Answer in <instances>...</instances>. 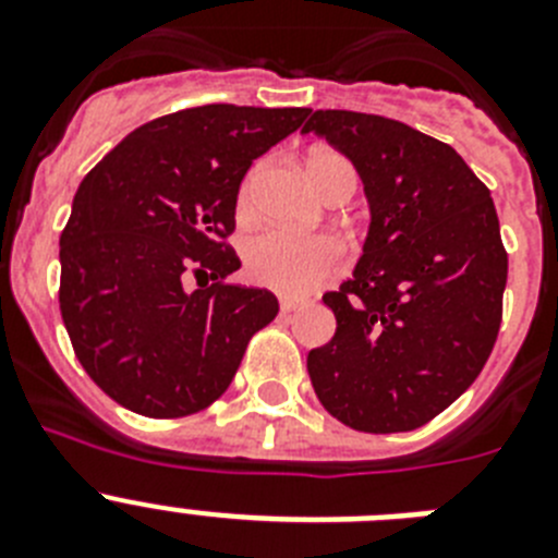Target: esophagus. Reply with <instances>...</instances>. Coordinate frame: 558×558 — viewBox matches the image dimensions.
<instances>
[{
	"instance_id": "obj_1",
	"label": "esophagus",
	"mask_w": 558,
	"mask_h": 558,
	"mask_svg": "<svg viewBox=\"0 0 558 558\" xmlns=\"http://www.w3.org/2000/svg\"><path fill=\"white\" fill-rule=\"evenodd\" d=\"M295 307H299V299H290V295H282V299H279V310H282V313H293Z\"/></svg>"
}]
</instances>
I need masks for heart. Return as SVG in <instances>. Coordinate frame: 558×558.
I'll list each match as a JSON object with an SVG mask.
<instances>
[{
	"label": "heart",
	"instance_id": "obj_1",
	"mask_svg": "<svg viewBox=\"0 0 558 558\" xmlns=\"http://www.w3.org/2000/svg\"><path fill=\"white\" fill-rule=\"evenodd\" d=\"M307 170L318 190H327L335 175H354V167L340 153L318 150L307 159ZM259 167L245 175L240 186V209L248 211L254 201ZM245 274L259 288L284 295H302L332 279L343 265V245L327 234H293V231L268 229L254 234L243 251Z\"/></svg>",
	"mask_w": 558,
	"mask_h": 558
}]
</instances>
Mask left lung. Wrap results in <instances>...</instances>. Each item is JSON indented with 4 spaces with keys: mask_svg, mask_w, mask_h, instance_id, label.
<instances>
[{
    "mask_svg": "<svg viewBox=\"0 0 558 558\" xmlns=\"http://www.w3.org/2000/svg\"><path fill=\"white\" fill-rule=\"evenodd\" d=\"M363 179L372 226L352 279L324 304L335 338L307 354L322 405L360 433L427 425L475 383L500 332L509 254L466 161L405 122L315 111Z\"/></svg>",
    "mask_w": 558,
    "mask_h": 558,
    "instance_id": "obj_1",
    "label": "left lung"
}]
</instances>
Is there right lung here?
Masks as SVG:
<instances>
[{"label": "right lung", "instance_id": "right-lung-1", "mask_svg": "<svg viewBox=\"0 0 558 558\" xmlns=\"http://www.w3.org/2000/svg\"><path fill=\"white\" fill-rule=\"evenodd\" d=\"M310 108L198 106L128 133L81 181L61 234L63 324L81 366L122 408L179 418L209 408L248 340L279 313L229 284L240 181ZM192 272L210 282L186 291Z\"/></svg>", "mask_w": 558, "mask_h": 558}]
</instances>
